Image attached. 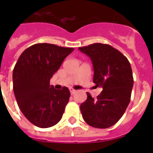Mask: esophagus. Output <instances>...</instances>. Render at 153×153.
Returning a JSON list of instances; mask_svg holds the SVG:
<instances>
[{
  "mask_svg": "<svg viewBox=\"0 0 153 153\" xmlns=\"http://www.w3.org/2000/svg\"><path fill=\"white\" fill-rule=\"evenodd\" d=\"M70 93H71V94H74V93H76V90H74V89H70Z\"/></svg>",
  "mask_w": 153,
  "mask_h": 153,
  "instance_id": "esophagus-1",
  "label": "esophagus"
}]
</instances>
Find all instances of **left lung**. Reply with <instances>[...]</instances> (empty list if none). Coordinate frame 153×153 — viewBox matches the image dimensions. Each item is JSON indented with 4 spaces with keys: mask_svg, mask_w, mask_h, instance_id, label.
Returning a JSON list of instances; mask_svg holds the SVG:
<instances>
[{
    "mask_svg": "<svg viewBox=\"0 0 153 153\" xmlns=\"http://www.w3.org/2000/svg\"><path fill=\"white\" fill-rule=\"evenodd\" d=\"M79 50L90 57L93 83L102 88L96 100L86 93L87 99L80 105L83 118L93 127L109 128L123 117L130 102L133 86L130 63L122 53L108 44L97 43Z\"/></svg>",
    "mask_w": 153,
    "mask_h": 153,
    "instance_id": "1",
    "label": "left lung"
}]
</instances>
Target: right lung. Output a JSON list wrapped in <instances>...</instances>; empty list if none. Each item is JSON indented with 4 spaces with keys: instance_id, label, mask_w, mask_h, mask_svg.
Masks as SVG:
<instances>
[{
    "instance_id": "right-lung-1",
    "label": "right lung",
    "mask_w": 153,
    "mask_h": 153,
    "mask_svg": "<svg viewBox=\"0 0 153 153\" xmlns=\"http://www.w3.org/2000/svg\"><path fill=\"white\" fill-rule=\"evenodd\" d=\"M74 48L36 44L21 53L13 71V90L18 106L31 123L40 128L56 125L69 102L70 90L50 85L53 75Z\"/></svg>"
}]
</instances>
